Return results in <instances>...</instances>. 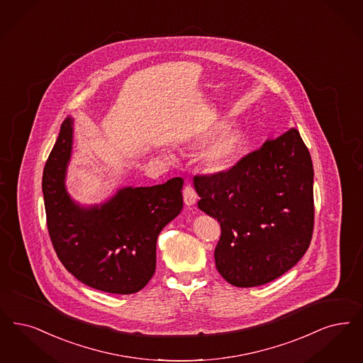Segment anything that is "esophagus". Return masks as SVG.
I'll return each mask as SVG.
<instances>
[{
	"mask_svg": "<svg viewBox=\"0 0 363 363\" xmlns=\"http://www.w3.org/2000/svg\"><path fill=\"white\" fill-rule=\"evenodd\" d=\"M182 193H184V201H185L188 206H191V205L196 203V201H197V193H196V190L193 189L191 185L186 184L185 188L182 190Z\"/></svg>",
	"mask_w": 363,
	"mask_h": 363,
	"instance_id": "34e87169",
	"label": "esophagus"
}]
</instances>
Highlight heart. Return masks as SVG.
I'll return each instance as SVG.
<instances>
[{
  "label": "heart",
  "instance_id": "b5f03b06",
  "mask_svg": "<svg viewBox=\"0 0 363 363\" xmlns=\"http://www.w3.org/2000/svg\"><path fill=\"white\" fill-rule=\"evenodd\" d=\"M208 136H203L205 140ZM245 135L236 127H227L208 142L203 154L205 166L212 172H221L231 167L242 152Z\"/></svg>",
  "mask_w": 363,
  "mask_h": 363
}]
</instances>
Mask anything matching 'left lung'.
I'll return each mask as SVG.
<instances>
[{
	"instance_id": "obj_1",
	"label": "left lung",
	"mask_w": 363,
	"mask_h": 363,
	"mask_svg": "<svg viewBox=\"0 0 363 363\" xmlns=\"http://www.w3.org/2000/svg\"><path fill=\"white\" fill-rule=\"evenodd\" d=\"M199 208L218 218L216 269L238 288L259 286L303 258L315 224L313 164L296 128L228 170L194 175Z\"/></svg>"
}]
</instances>
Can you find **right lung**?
<instances>
[{
  "instance_id": "1",
  "label": "right lung",
  "mask_w": 363,
  "mask_h": 363,
  "mask_svg": "<svg viewBox=\"0 0 363 363\" xmlns=\"http://www.w3.org/2000/svg\"><path fill=\"white\" fill-rule=\"evenodd\" d=\"M73 128L66 118L43 172L47 228L59 261L94 289L130 294L143 289L157 266V239L182 209L184 179L125 188L101 206L79 208L65 189Z\"/></svg>"
}]
</instances>
